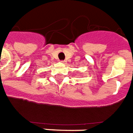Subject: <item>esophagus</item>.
Wrapping results in <instances>:
<instances>
[{
    "label": "esophagus",
    "mask_w": 133,
    "mask_h": 133,
    "mask_svg": "<svg viewBox=\"0 0 133 133\" xmlns=\"http://www.w3.org/2000/svg\"><path fill=\"white\" fill-rule=\"evenodd\" d=\"M61 62H62V63H65V62H65V61H64V60H62V61H61Z\"/></svg>",
    "instance_id": "1"
}]
</instances>
